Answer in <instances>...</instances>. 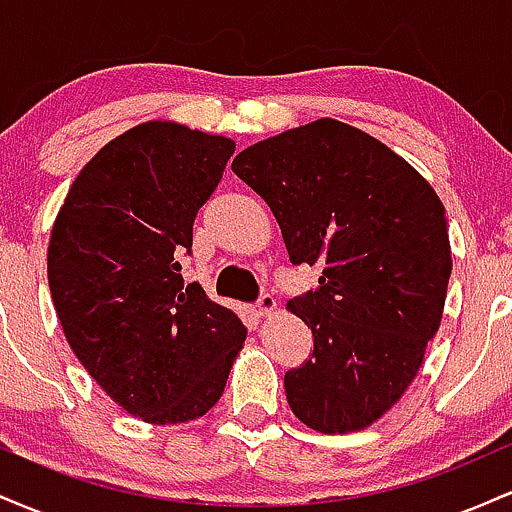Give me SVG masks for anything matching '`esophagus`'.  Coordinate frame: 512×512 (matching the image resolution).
<instances>
[{
    "mask_svg": "<svg viewBox=\"0 0 512 512\" xmlns=\"http://www.w3.org/2000/svg\"><path fill=\"white\" fill-rule=\"evenodd\" d=\"M255 310H257V315H272L276 310V298L269 296V293H264L260 301H257Z\"/></svg>",
    "mask_w": 512,
    "mask_h": 512,
    "instance_id": "esophagus-1",
    "label": "esophagus"
}]
</instances>
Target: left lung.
Wrapping results in <instances>:
<instances>
[{
	"mask_svg": "<svg viewBox=\"0 0 512 512\" xmlns=\"http://www.w3.org/2000/svg\"><path fill=\"white\" fill-rule=\"evenodd\" d=\"M231 168L269 204L291 262L322 267L286 305L315 337L284 375L289 407L320 433L361 431L407 392L440 327L443 202L402 156L330 117L248 146Z\"/></svg>",
	"mask_w": 512,
	"mask_h": 512,
	"instance_id": "obj_1",
	"label": "left lung"
}]
</instances>
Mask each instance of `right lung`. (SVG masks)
Here are the masks:
<instances>
[{
    "label": "right lung",
    "mask_w": 512,
    "mask_h": 512,
    "mask_svg": "<svg viewBox=\"0 0 512 512\" xmlns=\"http://www.w3.org/2000/svg\"><path fill=\"white\" fill-rule=\"evenodd\" d=\"M236 142L178 122L127 129L81 168L48 248L64 337L93 380L146 424H185L219 402L245 325L185 284L197 211Z\"/></svg>",
    "instance_id": "add662e5"
}]
</instances>
